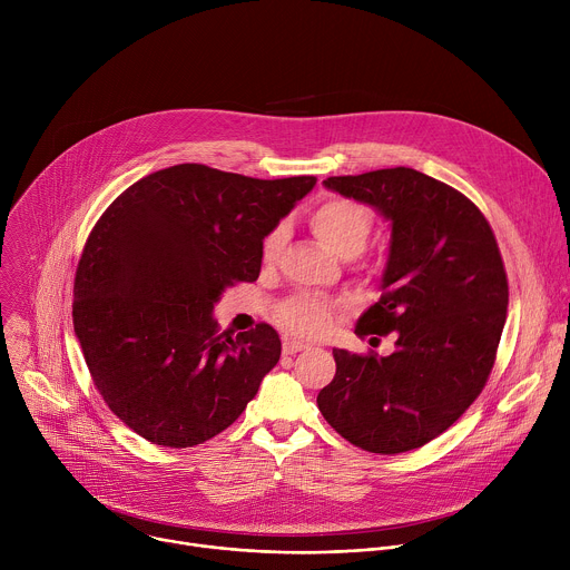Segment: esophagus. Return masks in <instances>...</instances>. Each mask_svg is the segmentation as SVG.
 <instances>
[{
  "label": "esophagus",
  "mask_w": 570,
  "mask_h": 570,
  "mask_svg": "<svg viewBox=\"0 0 570 570\" xmlns=\"http://www.w3.org/2000/svg\"><path fill=\"white\" fill-rule=\"evenodd\" d=\"M308 345L306 343H302V341H291V338H284V343H282V352L286 354V356H293V354H297V352H302V350H306Z\"/></svg>",
  "instance_id": "1"
}]
</instances>
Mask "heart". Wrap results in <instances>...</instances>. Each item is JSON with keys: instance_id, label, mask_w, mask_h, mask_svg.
<instances>
[{"instance_id": "1", "label": "heart", "mask_w": 570, "mask_h": 570, "mask_svg": "<svg viewBox=\"0 0 570 570\" xmlns=\"http://www.w3.org/2000/svg\"><path fill=\"white\" fill-rule=\"evenodd\" d=\"M311 227L315 236L322 240V246L336 257L352 259L363 253L365 243L372 232V212L347 198H330L320 203L311 212ZM286 240V227L275 225L262 243V259L264 264H273L279 257V250ZM336 304L324 299L313 293H299L282 302V306L275 313V320L293 336H322L330 332V327L336 320Z\"/></svg>"}]
</instances>
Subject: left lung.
<instances>
[{"label":"left lung","instance_id":"8db88e82","mask_svg":"<svg viewBox=\"0 0 570 570\" xmlns=\"http://www.w3.org/2000/svg\"><path fill=\"white\" fill-rule=\"evenodd\" d=\"M324 187L390 220L381 297L356 336L394 332L396 341L390 356L334 350L336 376L317 409L363 451L420 449L460 420L494 367L510 297L497 236L464 194L409 167L334 176Z\"/></svg>","mask_w":570,"mask_h":570}]
</instances>
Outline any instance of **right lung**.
Instances as JSON below:
<instances>
[{
  "instance_id": "right-lung-1",
  "label": "right lung",
  "mask_w": 570,
  "mask_h": 570,
  "mask_svg": "<svg viewBox=\"0 0 570 570\" xmlns=\"http://www.w3.org/2000/svg\"><path fill=\"white\" fill-rule=\"evenodd\" d=\"M315 185L176 165L130 185L92 227L73 279V332L108 409L171 449L225 431L277 365L262 322L218 332L227 286L257 282L264 236Z\"/></svg>"
}]
</instances>
